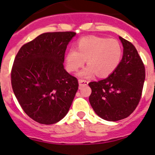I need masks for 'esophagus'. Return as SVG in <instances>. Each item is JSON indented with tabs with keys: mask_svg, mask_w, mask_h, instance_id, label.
Segmentation results:
<instances>
[{
	"mask_svg": "<svg viewBox=\"0 0 155 155\" xmlns=\"http://www.w3.org/2000/svg\"><path fill=\"white\" fill-rule=\"evenodd\" d=\"M78 82H79V85L80 86H85V85H87V84H88V81H87L83 80V79H79Z\"/></svg>",
	"mask_w": 155,
	"mask_h": 155,
	"instance_id": "obj_1",
	"label": "esophagus"
}]
</instances>
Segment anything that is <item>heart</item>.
I'll list each match as a JSON object with an SVG mask.
<instances>
[{"label": "heart", "mask_w": 155, "mask_h": 155, "mask_svg": "<svg viewBox=\"0 0 155 155\" xmlns=\"http://www.w3.org/2000/svg\"><path fill=\"white\" fill-rule=\"evenodd\" d=\"M123 49L117 39L104 37H82L77 42V50L71 48L65 55L66 68L76 71L87 59L88 65L79 72L81 77L91 78L94 75L107 77L117 68L121 61Z\"/></svg>", "instance_id": "obj_1"}]
</instances>
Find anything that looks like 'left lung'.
<instances>
[{
  "label": "left lung",
  "instance_id": "8db88e82",
  "mask_svg": "<svg viewBox=\"0 0 155 155\" xmlns=\"http://www.w3.org/2000/svg\"><path fill=\"white\" fill-rule=\"evenodd\" d=\"M124 55L120 64L107 78L90 82L89 102L98 116L118 121L135 110L141 98L145 68L137 50L130 42L120 36Z\"/></svg>",
  "mask_w": 155,
  "mask_h": 155
}]
</instances>
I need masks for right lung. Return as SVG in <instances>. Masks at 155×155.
<instances>
[{
	"label": "right lung",
	"instance_id": "right-lung-1",
	"mask_svg": "<svg viewBox=\"0 0 155 155\" xmlns=\"http://www.w3.org/2000/svg\"><path fill=\"white\" fill-rule=\"evenodd\" d=\"M76 32H46L23 45L11 73L12 86L21 109L41 124H56L69 111L78 81L65 71L64 55Z\"/></svg>",
	"mask_w": 155,
	"mask_h": 155
}]
</instances>
